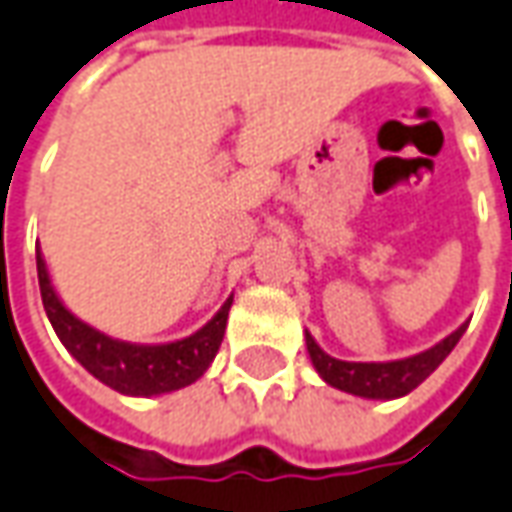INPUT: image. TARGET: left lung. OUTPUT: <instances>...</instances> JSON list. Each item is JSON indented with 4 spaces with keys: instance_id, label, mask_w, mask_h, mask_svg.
<instances>
[{
    "instance_id": "obj_1",
    "label": "left lung",
    "mask_w": 512,
    "mask_h": 512,
    "mask_svg": "<svg viewBox=\"0 0 512 512\" xmlns=\"http://www.w3.org/2000/svg\"><path fill=\"white\" fill-rule=\"evenodd\" d=\"M465 328L468 325H460L443 342H437L417 356L398 358V361H342V358H333L314 342V336L308 330H305V344H308V356L314 361L316 373L322 375L325 384L350 392V395H358V398L392 401V398H403L415 387H420L446 361L448 353L457 347Z\"/></svg>"
}]
</instances>
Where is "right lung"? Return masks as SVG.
<instances>
[{"label":"right lung","instance_id":"add662e5","mask_svg":"<svg viewBox=\"0 0 512 512\" xmlns=\"http://www.w3.org/2000/svg\"><path fill=\"white\" fill-rule=\"evenodd\" d=\"M36 269L41 302L61 344L81 361V367L95 375L97 381L117 389L120 395L151 398V395H165L173 389L190 387L207 373V367L224 342L232 297L221 305V311L212 316L204 328L187 339L168 344H134L111 339L92 325H86L58 300L41 249H36Z\"/></svg>","mask_w":512,"mask_h":512}]
</instances>
